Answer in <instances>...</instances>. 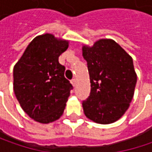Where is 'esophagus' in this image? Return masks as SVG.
Instances as JSON below:
<instances>
[{"label":"esophagus","mask_w":152,"mask_h":152,"mask_svg":"<svg viewBox=\"0 0 152 152\" xmlns=\"http://www.w3.org/2000/svg\"><path fill=\"white\" fill-rule=\"evenodd\" d=\"M71 83H72V85H73V86H75V85H76V79H72V80H71Z\"/></svg>","instance_id":"esophagus-1"}]
</instances>
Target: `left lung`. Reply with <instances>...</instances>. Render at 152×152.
<instances>
[{
	"label": "left lung",
	"mask_w": 152,
	"mask_h": 152,
	"mask_svg": "<svg viewBox=\"0 0 152 152\" xmlns=\"http://www.w3.org/2000/svg\"><path fill=\"white\" fill-rule=\"evenodd\" d=\"M91 79V94L83 101L85 116L97 124L116 122L131 102L137 75L133 59L113 39H102L82 47Z\"/></svg>",
	"instance_id": "left-lung-1"
}]
</instances>
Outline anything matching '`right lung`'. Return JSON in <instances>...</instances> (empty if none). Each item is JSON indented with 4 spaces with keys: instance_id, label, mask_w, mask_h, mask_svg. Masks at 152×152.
<instances>
[{
    "instance_id": "add662e5",
    "label": "right lung",
    "mask_w": 152,
    "mask_h": 152,
    "mask_svg": "<svg viewBox=\"0 0 152 152\" xmlns=\"http://www.w3.org/2000/svg\"><path fill=\"white\" fill-rule=\"evenodd\" d=\"M68 41L50 34L39 35L27 46L13 68V90L21 107L32 119L49 124L61 117L73 85L64 77L58 57Z\"/></svg>"
}]
</instances>
